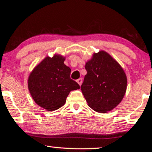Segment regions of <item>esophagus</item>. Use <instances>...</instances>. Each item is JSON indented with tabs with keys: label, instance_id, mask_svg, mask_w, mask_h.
<instances>
[{
	"label": "esophagus",
	"instance_id": "esophagus-1",
	"mask_svg": "<svg viewBox=\"0 0 152 152\" xmlns=\"http://www.w3.org/2000/svg\"><path fill=\"white\" fill-rule=\"evenodd\" d=\"M82 81H83V80H82V79H81V78H79V79H77V83H78V84H79V86H81V85Z\"/></svg>",
	"mask_w": 152,
	"mask_h": 152
}]
</instances>
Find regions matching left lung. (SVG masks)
Listing matches in <instances>:
<instances>
[{
	"instance_id": "obj_1",
	"label": "left lung",
	"mask_w": 152,
	"mask_h": 152,
	"mask_svg": "<svg viewBox=\"0 0 152 152\" xmlns=\"http://www.w3.org/2000/svg\"><path fill=\"white\" fill-rule=\"evenodd\" d=\"M81 89L88 106L100 113L110 111L125 96L127 79L123 69L104 50L94 53L86 64Z\"/></svg>"
}]
</instances>
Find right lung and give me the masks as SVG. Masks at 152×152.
<instances>
[{
    "instance_id": "right-lung-1",
    "label": "right lung",
    "mask_w": 152,
    "mask_h": 152,
    "mask_svg": "<svg viewBox=\"0 0 152 152\" xmlns=\"http://www.w3.org/2000/svg\"><path fill=\"white\" fill-rule=\"evenodd\" d=\"M64 57L56 54L47 56L29 74L27 85L32 98L48 111L61 108L70 91L80 88L71 79V69L64 64Z\"/></svg>"
}]
</instances>
